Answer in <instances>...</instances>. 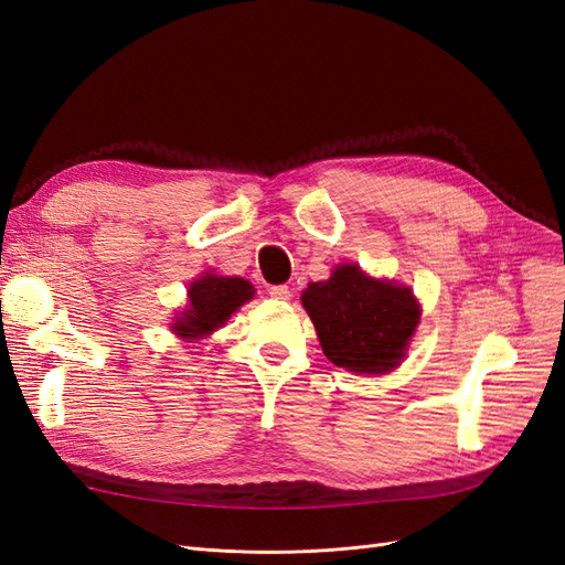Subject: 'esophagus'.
<instances>
[{
    "mask_svg": "<svg viewBox=\"0 0 565 565\" xmlns=\"http://www.w3.org/2000/svg\"><path fill=\"white\" fill-rule=\"evenodd\" d=\"M268 295L276 299V301H287L289 297H292V292H289V287L287 285H273L270 289H268Z\"/></svg>",
    "mask_w": 565,
    "mask_h": 565,
    "instance_id": "34e87169",
    "label": "esophagus"
}]
</instances>
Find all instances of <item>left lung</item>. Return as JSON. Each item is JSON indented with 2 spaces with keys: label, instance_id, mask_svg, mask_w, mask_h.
I'll use <instances>...</instances> for the list:
<instances>
[{
  "label": "left lung",
  "instance_id": "obj_1",
  "mask_svg": "<svg viewBox=\"0 0 565 565\" xmlns=\"http://www.w3.org/2000/svg\"><path fill=\"white\" fill-rule=\"evenodd\" d=\"M322 353L337 367L377 374L396 367L419 322L407 287L372 280L355 264H341L330 280L311 282L301 295Z\"/></svg>",
  "mask_w": 565,
  "mask_h": 565
}]
</instances>
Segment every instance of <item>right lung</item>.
I'll list each match as a JSON object with an SVG mask.
<instances>
[{
    "instance_id": "right-lung-1",
    "label": "right lung",
    "mask_w": 565,
    "mask_h": 565,
    "mask_svg": "<svg viewBox=\"0 0 565 565\" xmlns=\"http://www.w3.org/2000/svg\"><path fill=\"white\" fill-rule=\"evenodd\" d=\"M254 297V287L243 278H221L204 276L195 280L188 289L191 309H185L172 322V330L179 337L198 339L214 332L224 324L235 309H241L245 301Z\"/></svg>"
}]
</instances>
